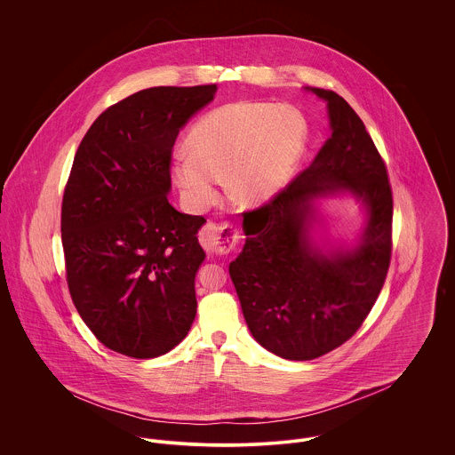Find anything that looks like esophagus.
Instances as JSON below:
<instances>
[{
    "label": "esophagus",
    "instance_id": "1",
    "mask_svg": "<svg viewBox=\"0 0 455 455\" xmlns=\"http://www.w3.org/2000/svg\"><path fill=\"white\" fill-rule=\"evenodd\" d=\"M240 229L233 222H206L199 233L201 245L212 254H229L240 242Z\"/></svg>",
    "mask_w": 455,
    "mask_h": 455
}]
</instances>
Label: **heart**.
<instances>
[{
    "label": "heart",
    "instance_id": "heart-1",
    "mask_svg": "<svg viewBox=\"0 0 455 455\" xmlns=\"http://www.w3.org/2000/svg\"><path fill=\"white\" fill-rule=\"evenodd\" d=\"M307 143L308 123L298 108L235 101L196 121L188 148L172 157V177L195 210L217 199L224 175L235 201L262 204L291 182Z\"/></svg>",
    "mask_w": 455,
    "mask_h": 455
}]
</instances>
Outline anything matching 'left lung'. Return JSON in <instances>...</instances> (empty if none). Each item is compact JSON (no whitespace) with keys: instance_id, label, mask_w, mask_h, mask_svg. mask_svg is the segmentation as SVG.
I'll list each match as a JSON object with an SVG mask.
<instances>
[{"instance_id":"1","label":"left lung","mask_w":455,"mask_h":455,"mask_svg":"<svg viewBox=\"0 0 455 455\" xmlns=\"http://www.w3.org/2000/svg\"><path fill=\"white\" fill-rule=\"evenodd\" d=\"M327 103L331 136L314 163L269 203L243 213L245 245L229 264L243 317L266 350L312 361L343 345L371 312L392 251L387 168L364 123L336 92ZM348 192L367 210L352 250L323 253L309 236L315 198Z\"/></svg>"}]
</instances>
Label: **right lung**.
<instances>
[{
	"label": "right lung",
	"mask_w": 455,
	"mask_h": 455,
	"mask_svg": "<svg viewBox=\"0 0 455 455\" xmlns=\"http://www.w3.org/2000/svg\"><path fill=\"white\" fill-rule=\"evenodd\" d=\"M215 91L134 92L92 123L75 154L61 208L66 282L82 321L123 355H163L195 321L206 220L177 212L166 195L179 131Z\"/></svg>",
	"instance_id": "obj_1"
}]
</instances>
